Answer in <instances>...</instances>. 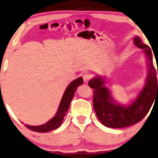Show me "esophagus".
I'll use <instances>...</instances> for the list:
<instances>
[{
	"label": "esophagus",
	"instance_id": "obj_1",
	"mask_svg": "<svg viewBox=\"0 0 158 158\" xmlns=\"http://www.w3.org/2000/svg\"><path fill=\"white\" fill-rule=\"evenodd\" d=\"M91 77H92V76H91V74L85 73L83 75V81H84L85 83H87L91 79Z\"/></svg>",
	"mask_w": 158,
	"mask_h": 158
}]
</instances>
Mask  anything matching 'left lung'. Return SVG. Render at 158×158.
I'll list each match as a JSON object with an SVG mask.
<instances>
[{"label":"left lung","mask_w":158,"mask_h":158,"mask_svg":"<svg viewBox=\"0 0 158 158\" xmlns=\"http://www.w3.org/2000/svg\"><path fill=\"white\" fill-rule=\"evenodd\" d=\"M134 43L138 48L144 50L149 60V72L147 84L131 105L122 106L115 103L108 89L103 85L104 80L101 77H95L89 82V85L93 89V106L97 118L108 127H126L140 122L148 114L158 97V69H155L153 64L152 50L138 36L134 38Z\"/></svg>","instance_id":"8db88e82"}]
</instances>
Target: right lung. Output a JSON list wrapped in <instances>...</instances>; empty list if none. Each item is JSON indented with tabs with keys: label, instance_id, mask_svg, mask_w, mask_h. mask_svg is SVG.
I'll return each instance as SVG.
<instances>
[{
	"label": "right lung",
	"instance_id": "right-lung-1",
	"mask_svg": "<svg viewBox=\"0 0 158 158\" xmlns=\"http://www.w3.org/2000/svg\"><path fill=\"white\" fill-rule=\"evenodd\" d=\"M83 81L82 77H78L75 81H73L66 89L65 92L64 93L63 97H62L60 106L58 107V110L56 116L50 120L49 122H47L46 124L40 126H30L25 124V127L29 130H32L34 132H38V133H46V132L51 131L59 127L63 122L64 116H66L69 109V105L71 103L72 100L73 99L74 94L78 85L83 83Z\"/></svg>",
	"mask_w": 158,
	"mask_h": 158
}]
</instances>
